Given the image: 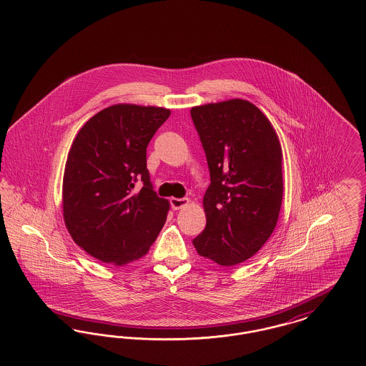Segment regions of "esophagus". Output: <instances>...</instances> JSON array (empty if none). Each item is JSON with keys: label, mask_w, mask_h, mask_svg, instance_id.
Here are the masks:
<instances>
[{"label": "esophagus", "mask_w": 366, "mask_h": 366, "mask_svg": "<svg viewBox=\"0 0 366 366\" xmlns=\"http://www.w3.org/2000/svg\"><path fill=\"white\" fill-rule=\"evenodd\" d=\"M170 204H172V209H182V207H185V206L189 204V199H187V197H184V199L172 197V199H170Z\"/></svg>", "instance_id": "obj_1"}]
</instances>
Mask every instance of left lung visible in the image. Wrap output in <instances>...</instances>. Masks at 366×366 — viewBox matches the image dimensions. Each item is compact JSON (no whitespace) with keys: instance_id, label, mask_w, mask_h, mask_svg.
Listing matches in <instances>:
<instances>
[{"instance_id":"8db88e82","label":"left lung","mask_w":366,"mask_h":366,"mask_svg":"<svg viewBox=\"0 0 366 366\" xmlns=\"http://www.w3.org/2000/svg\"><path fill=\"white\" fill-rule=\"evenodd\" d=\"M209 163L206 227L193 239L199 255L222 266L254 257L272 236L282 202L279 136L257 105L232 99L192 107Z\"/></svg>"}]
</instances>
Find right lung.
<instances>
[{
	"mask_svg": "<svg viewBox=\"0 0 366 366\" xmlns=\"http://www.w3.org/2000/svg\"><path fill=\"white\" fill-rule=\"evenodd\" d=\"M170 114L162 107L111 105L72 141L63 177V218L72 240L93 258L123 266L144 257L157 240L170 203L152 189L147 147ZM137 177L144 187L134 192Z\"/></svg>",
	"mask_w": 366,
	"mask_h": 366,
	"instance_id": "add662e5",
	"label": "right lung"
}]
</instances>
